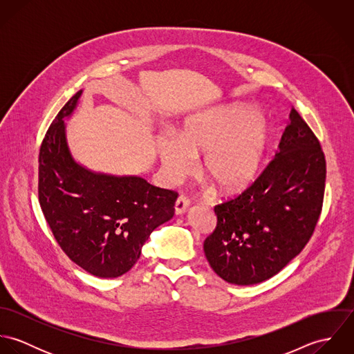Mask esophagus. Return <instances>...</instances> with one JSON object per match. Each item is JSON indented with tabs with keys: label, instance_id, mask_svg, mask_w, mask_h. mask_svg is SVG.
I'll return each mask as SVG.
<instances>
[{
	"label": "esophagus",
	"instance_id": "obj_1",
	"mask_svg": "<svg viewBox=\"0 0 354 354\" xmlns=\"http://www.w3.org/2000/svg\"><path fill=\"white\" fill-rule=\"evenodd\" d=\"M188 207H189L188 199H187L185 196H180V198L176 201V204H174L176 215H183V214H185L187 209H188Z\"/></svg>",
	"mask_w": 354,
	"mask_h": 354
}]
</instances>
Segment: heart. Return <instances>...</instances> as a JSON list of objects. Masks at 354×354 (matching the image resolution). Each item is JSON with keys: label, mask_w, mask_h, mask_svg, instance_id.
I'll return each mask as SVG.
<instances>
[{"label": "heart", "mask_w": 354, "mask_h": 354, "mask_svg": "<svg viewBox=\"0 0 354 354\" xmlns=\"http://www.w3.org/2000/svg\"><path fill=\"white\" fill-rule=\"evenodd\" d=\"M270 138V124L252 107L223 104L188 117L178 135L159 136L158 155L166 180L176 183L204 153L201 174L218 192L233 195L257 178Z\"/></svg>", "instance_id": "obj_1"}]
</instances>
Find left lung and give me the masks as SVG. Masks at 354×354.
<instances>
[{"instance_id": "8db88e82", "label": "left lung", "mask_w": 354, "mask_h": 354, "mask_svg": "<svg viewBox=\"0 0 354 354\" xmlns=\"http://www.w3.org/2000/svg\"><path fill=\"white\" fill-rule=\"evenodd\" d=\"M326 159L292 109L278 151L239 198L215 205L216 227L204 241L211 268L226 282L260 283L303 251L319 219Z\"/></svg>"}]
</instances>
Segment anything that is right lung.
Instances as JSON below:
<instances>
[{
	"label": "right lung",
	"mask_w": 354,
	"mask_h": 354,
	"mask_svg": "<svg viewBox=\"0 0 354 354\" xmlns=\"http://www.w3.org/2000/svg\"><path fill=\"white\" fill-rule=\"evenodd\" d=\"M83 90L59 110L39 151V202L68 257L100 278H117L139 260L152 232L174 215L177 194L140 176L94 171L72 155L65 120Z\"/></svg>",
	"instance_id": "add662e5"
}]
</instances>
